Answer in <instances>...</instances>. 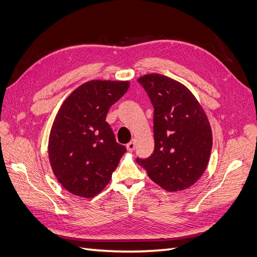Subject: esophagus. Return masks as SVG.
I'll list each match as a JSON object with an SVG mask.
<instances>
[{"mask_svg": "<svg viewBox=\"0 0 257 257\" xmlns=\"http://www.w3.org/2000/svg\"><path fill=\"white\" fill-rule=\"evenodd\" d=\"M135 145H136V141L133 139V141H131L127 145H126V149L128 152H133L135 150Z\"/></svg>", "mask_w": 257, "mask_h": 257, "instance_id": "1", "label": "esophagus"}]
</instances>
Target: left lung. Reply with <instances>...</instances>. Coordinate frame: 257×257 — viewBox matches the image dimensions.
<instances>
[{"instance_id": "left-lung-1", "label": "left lung", "mask_w": 257, "mask_h": 257, "mask_svg": "<svg viewBox=\"0 0 257 257\" xmlns=\"http://www.w3.org/2000/svg\"><path fill=\"white\" fill-rule=\"evenodd\" d=\"M154 108V151L136 159L152 181L168 192L190 188L204 174L212 149L207 114L193 93L161 74L137 79Z\"/></svg>"}]
</instances>
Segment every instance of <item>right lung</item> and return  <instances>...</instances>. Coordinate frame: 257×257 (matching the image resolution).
Masks as SVG:
<instances>
[{
	"label": "right lung",
	"mask_w": 257,
	"mask_h": 257,
	"mask_svg": "<svg viewBox=\"0 0 257 257\" xmlns=\"http://www.w3.org/2000/svg\"><path fill=\"white\" fill-rule=\"evenodd\" d=\"M130 81L91 80L74 90L52 123L48 154L60 184L76 196L94 197L109 183L125 147L115 142L106 114Z\"/></svg>",
	"instance_id": "1"
}]
</instances>
